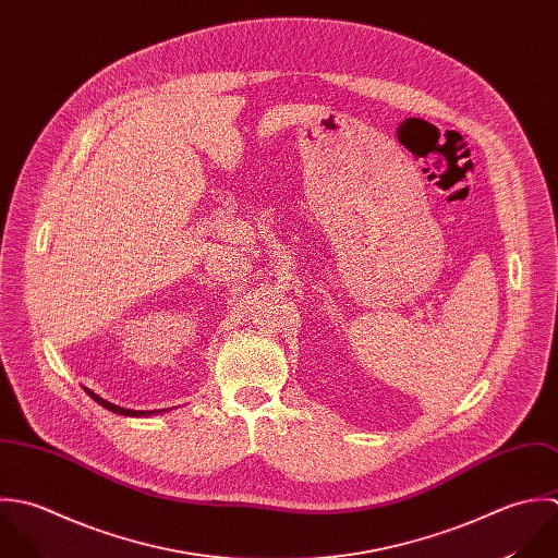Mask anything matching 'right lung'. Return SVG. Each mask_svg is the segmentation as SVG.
<instances>
[{
  "label": "right lung",
  "mask_w": 558,
  "mask_h": 558,
  "mask_svg": "<svg viewBox=\"0 0 558 558\" xmlns=\"http://www.w3.org/2000/svg\"><path fill=\"white\" fill-rule=\"evenodd\" d=\"M86 389V393L93 398V400H97L101 407H106L108 411H112V413H119V415H128V417H151V415H160V413H167L169 409H154V411H136V409H125V407H119V404H114V402H110V400H104L101 396H97L95 391H90L88 387H84ZM173 409V407H171Z\"/></svg>",
  "instance_id": "1"
}]
</instances>
